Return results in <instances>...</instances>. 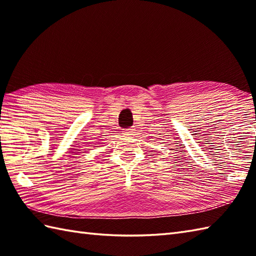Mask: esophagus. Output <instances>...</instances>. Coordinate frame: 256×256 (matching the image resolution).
I'll return each mask as SVG.
<instances>
[{
  "label": "esophagus",
  "instance_id": "esophagus-1",
  "mask_svg": "<svg viewBox=\"0 0 256 256\" xmlns=\"http://www.w3.org/2000/svg\"><path fill=\"white\" fill-rule=\"evenodd\" d=\"M124 135H126V136H132L135 133V128H125L123 131Z\"/></svg>",
  "mask_w": 256,
  "mask_h": 256
}]
</instances>
